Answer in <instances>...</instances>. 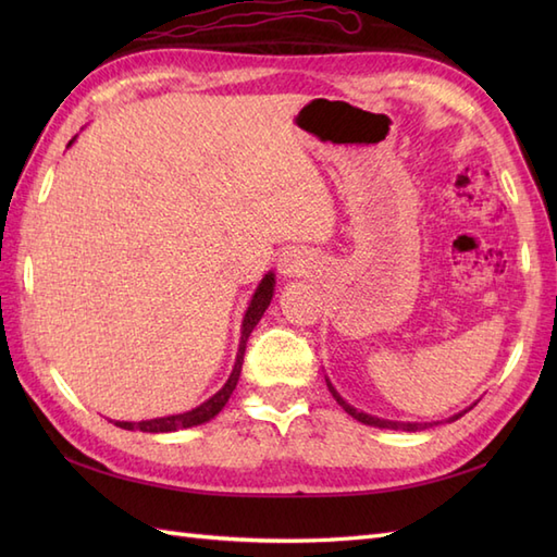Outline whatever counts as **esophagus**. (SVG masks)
<instances>
[{"instance_id": "34e87169", "label": "esophagus", "mask_w": 557, "mask_h": 557, "mask_svg": "<svg viewBox=\"0 0 557 557\" xmlns=\"http://www.w3.org/2000/svg\"><path fill=\"white\" fill-rule=\"evenodd\" d=\"M282 268H285L282 272H285V275H289V277L294 275V272H299V270H297V265L292 263V258H285V263H282Z\"/></svg>"}]
</instances>
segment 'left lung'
Instances as JSON below:
<instances>
[{
	"label": "left lung",
	"mask_w": 557,
	"mask_h": 557,
	"mask_svg": "<svg viewBox=\"0 0 557 557\" xmlns=\"http://www.w3.org/2000/svg\"><path fill=\"white\" fill-rule=\"evenodd\" d=\"M327 387H330V393H333V397L339 401V407L345 409L349 417H354L357 421H361V423H369V425H377V429H393V431H423L425 425L429 423H399V421H385V419H375V417H369V413H363V411H357L354 407H349L345 399H342L337 393H335V387L327 383ZM461 413H457V417H453L449 421H455V419H459Z\"/></svg>",
	"instance_id": "obj_1"
}]
</instances>
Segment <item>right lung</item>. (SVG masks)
Segmentation results:
<instances>
[{"label":"right lung","mask_w":557,"mask_h":557,"mask_svg":"<svg viewBox=\"0 0 557 557\" xmlns=\"http://www.w3.org/2000/svg\"><path fill=\"white\" fill-rule=\"evenodd\" d=\"M272 287H275V277L270 275L263 277V282H260L253 299H251V306H248V311L244 315V330H242V345H239V354H236V363H234V371L230 375V381L224 383V387L220 389V393L212 395L208 401H203V405L186 411V413H176V417H164V419H150V421H138V423H132V421H114V425H120V429H126V431H144V433H170V431H182V429H191V425H198V423H206L210 421L212 417H218V413L222 411V407L227 405V399L232 397L236 383H239V373H242V363H244V351H246V342H248V335H251V330L256 327V323L260 321V315H263V311L268 309V304L272 299Z\"/></svg>","instance_id":"1"}]
</instances>
